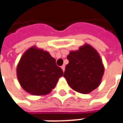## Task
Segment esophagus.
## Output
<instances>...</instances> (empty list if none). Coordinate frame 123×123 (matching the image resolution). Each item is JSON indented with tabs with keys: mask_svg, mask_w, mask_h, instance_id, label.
I'll list each match as a JSON object with an SVG mask.
<instances>
[{
	"mask_svg": "<svg viewBox=\"0 0 123 123\" xmlns=\"http://www.w3.org/2000/svg\"><path fill=\"white\" fill-rule=\"evenodd\" d=\"M61 68L62 69V71L64 72V71H65V65H62V66L61 67Z\"/></svg>",
	"mask_w": 123,
	"mask_h": 123,
	"instance_id": "1",
	"label": "esophagus"
}]
</instances>
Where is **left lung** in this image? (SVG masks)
<instances>
[{
	"mask_svg": "<svg viewBox=\"0 0 123 123\" xmlns=\"http://www.w3.org/2000/svg\"><path fill=\"white\" fill-rule=\"evenodd\" d=\"M69 63L63 76L69 86L78 92L90 93L101 83L105 68L98 52L86 44L67 56Z\"/></svg>",
	"mask_w": 123,
	"mask_h": 123,
	"instance_id": "left-lung-1",
	"label": "left lung"
}]
</instances>
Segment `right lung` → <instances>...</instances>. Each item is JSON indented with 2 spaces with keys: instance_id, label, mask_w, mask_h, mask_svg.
Segmentation results:
<instances>
[{
  "instance_id": "obj_1",
  "label": "right lung",
  "mask_w": 123,
  "mask_h": 123,
  "mask_svg": "<svg viewBox=\"0 0 123 123\" xmlns=\"http://www.w3.org/2000/svg\"><path fill=\"white\" fill-rule=\"evenodd\" d=\"M17 74L21 86L33 95L49 94L63 74L48 51L32 47L21 56Z\"/></svg>"
}]
</instances>
